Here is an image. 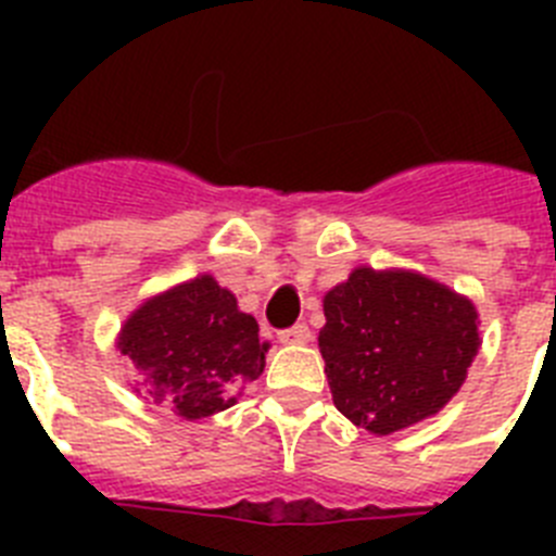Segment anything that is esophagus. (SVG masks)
I'll return each instance as SVG.
<instances>
[{
	"mask_svg": "<svg viewBox=\"0 0 556 556\" xmlns=\"http://www.w3.org/2000/svg\"><path fill=\"white\" fill-rule=\"evenodd\" d=\"M278 339H281L283 345H303V342H308V339H312V331H308V326L298 323V326H292V328H283V331L278 333Z\"/></svg>",
	"mask_w": 556,
	"mask_h": 556,
	"instance_id": "esophagus-1",
	"label": "esophagus"
}]
</instances>
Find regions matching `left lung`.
Returning <instances> with one entry per match:
<instances>
[{"mask_svg": "<svg viewBox=\"0 0 556 556\" xmlns=\"http://www.w3.org/2000/svg\"><path fill=\"white\" fill-rule=\"evenodd\" d=\"M333 404L372 434H392L448 404L479 351L473 303L415 273L362 267L323 301Z\"/></svg>", "mask_w": 556, "mask_h": 556, "instance_id": "left-lung-1", "label": "left lung"}]
</instances>
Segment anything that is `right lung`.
<instances>
[{
  "instance_id": "add662e5",
  "label": "right lung",
  "mask_w": 556,
  "mask_h": 556,
  "mask_svg": "<svg viewBox=\"0 0 556 556\" xmlns=\"http://www.w3.org/2000/svg\"><path fill=\"white\" fill-rule=\"evenodd\" d=\"M119 351L155 401L186 420L233 404V392L262 376L258 323L236 308V298L211 275L147 301L125 323Z\"/></svg>"
}]
</instances>
